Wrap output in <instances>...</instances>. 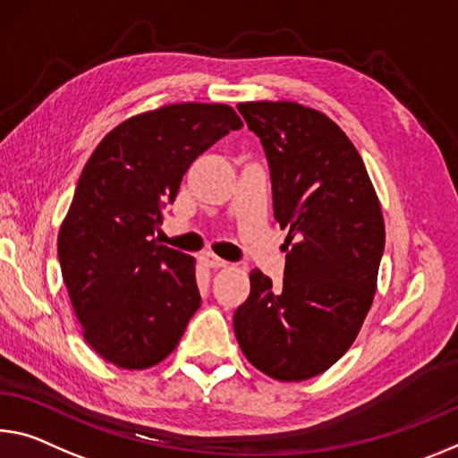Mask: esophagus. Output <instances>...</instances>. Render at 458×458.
<instances>
[{"mask_svg":"<svg viewBox=\"0 0 458 458\" xmlns=\"http://www.w3.org/2000/svg\"><path fill=\"white\" fill-rule=\"evenodd\" d=\"M203 263H206L209 268H222V267H226L228 263L224 259H220V257H216V255H203Z\"/></svg>","mask_w":458,"mask_h":458,"instance_id":"34e87169","label":"esophagus"}]
</instances>
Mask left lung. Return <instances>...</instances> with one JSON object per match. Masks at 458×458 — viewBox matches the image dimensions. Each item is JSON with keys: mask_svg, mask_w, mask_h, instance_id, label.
<instances>
[{"mask_svg": "<svg viewBox=\"0 0 458 458\" xmlns=\"http://www.w3.org/2000/svg\"><path fill=\"white\" fill-rule=\"evenodd\" d=\"M263 144L273 212L287 228L283 283L255 268L234 314L244 357L279 381L324 373L373 303L386 224L357 148L324 114L293 101L238 104Z\"/></svg>", "mask_w": 458, "mask_h": 458, "instance_id": "1", "label": "left lung"}]
</instances>
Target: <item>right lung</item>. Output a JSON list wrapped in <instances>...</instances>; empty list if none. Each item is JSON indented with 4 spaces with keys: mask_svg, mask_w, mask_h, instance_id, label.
Instances as JSON below:
<instances>
[{
    "mask_svg": "<svg viewBox=\"0 0 458 458\" xmlns=\"http://www.w3.org/2000/svg\"><path fill=\"white\" fill-rule=\"evenodd\" d=\"M238 128L230 106H165L122 122L87 161L59 263L85 340L115 367L169 357L198 311L195 259L157 244L155 232L190 165Z\"/></svg>",
    "mask_w": 458,
    "mask_h": 458,
    "instance_id": "right-lung-1",
    "label": "right lung"
}]
</instances>
